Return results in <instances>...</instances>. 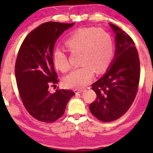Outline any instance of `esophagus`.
<instances>
[{
  "instance_id": "34e87169",
  "label": "esophagus",
  "mask_w": 153,
  "mask_h": 153,
  "mask_svg": "<svg viewBox=\"0 0 153 153\" xmlns=\"http://www.w3.org/2000/svg\"><path fill=\"white\" fill-rule=\"evenodd\" d=\"M84 89H83V90H79V89H78V90H76V91L77 92H78V93H79V92H83V91H84Z\"/></svg>"
}]
</instances>
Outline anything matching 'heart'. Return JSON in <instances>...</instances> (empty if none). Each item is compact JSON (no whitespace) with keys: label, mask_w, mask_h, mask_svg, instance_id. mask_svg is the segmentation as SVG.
Listing matches in <instances>:
<instances>
[{"label":"heart","mask_w":153,"mask_h":153,"mask_svg":"<svg viewBox=\"0 0 153 153\" xmlns=\"http://www.w3.org/2000/svg\"><path fill=\"white\" fill-rule=\"evenodd\" d=\"M65 45L73 53H80L79 64L64 80L66 86L82 88L90 84L95 72L101 74L110 65L113 55V39L109 33L94 27L82 28L74 32L65 41ZM53 61L56 68L63 73L69 71L71 64L63 51L56 48Z\"/></svg>","instance_id":"obj_1"}]
</instances>
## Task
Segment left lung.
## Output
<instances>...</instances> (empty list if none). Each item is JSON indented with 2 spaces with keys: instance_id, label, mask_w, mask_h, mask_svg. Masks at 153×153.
I'll use <instances>...</instances> for the list:
<instances>
[{
  "instance_id": "8db88e82",
  "label": "left lung",
  "mask_w": 153,
  "mask_h": 153,
  "mask_svg": "<svg viewBox=\"0 0 153 153\" xmlns=\"http://www.w3.org/2000/svg\"><path fill=\"white\" fill-rule=\"evenodd\" d=\"M116 51L111 68L94 84L97 98L90 105L96 118L104 122L116 120L131 107L138 92L140 59L135 43L130 36L115 25Z\"/></svg>"
}]
</instances>
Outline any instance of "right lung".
I'll return each mask as SVG.
<instances>
[{
  "instance_id": "obj_1",
  "label": "right lung",
  "mask_w": 153,
  "mask_h": 153,
  "mask_svg": "<svg viewBox=\"0 0 153 153\" xmlns=\"http://www.w3.org/2000/svg\"><path fill=\"white\" fill-rule=\"evenodd\" d=\"M74 24L44 23L28 33L18 51L15 74L21 100L30 115L40 121L57 120L75 94L70 90L56 89L53 94L48 90L59 82L54 67V45Z\"/></svg>"
}]
</instances>
